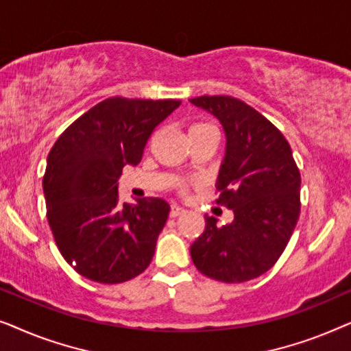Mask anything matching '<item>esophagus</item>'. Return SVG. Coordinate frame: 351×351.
Wrapping results in <instances>:
<instances>
[{
  "label": "esophagus",
  "instance_id": "34e87169",
  "mask_svg": "<svg viewBox=\"0 0 351 351\" xmlns=\"http://www.w3.org/2000/svg\"><path fill=\"white\" fill-rule=\"evenodd\" d=\"M184 213H185V209L180 208L179 204H172L171 206V213H169L171 217H179V215L184 214Z\"/></svg>",
  "mask_w": 351,
  "mask_h": 351
}]
</instances>
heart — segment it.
<instances>
[{"label": "heart", "instance_id": "obj_1", "mask_svg": "<svg viewBox=\"0 0 351 351\" xmlns=\"http://www.w3.org/2000/svg\"><path fill=\"white\" fill-rule=\"evenodd\" d=\"M209 134H217V128L209 121H195L189 126V137H203L209 136Z\"/></svg>", "mask_w": 351, "mask_h": 351}]
</instances>
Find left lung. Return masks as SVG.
<instances>
[{
  "mask_svg": "<svg viewBox=\"0 0 351 351\" xmlns=\"http://www.w3.org/2000/svg\"><path fill=\"white\" fill-rule=\"evenodd\" d=\"M222 123L227 152L217 177L215 203L232 209V223L206 228L191 244L195 267L222 282H244L278 262L300 214V171L280 129L243 100L230 95L190 99Z\"/></svg>",
  "mask_w": 351,
  "mask_h": 351,
  "instance_id": "obj_1",
  "label": "left lung"
}]
</instances>
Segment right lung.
Instances as JSON below:
<instances>
[{"mask_svg": "<svg viewBox=\"0 0 351 351\" xmlns=\"http://www.w3.org/2000/svg\"><path fill=\"white\" fill-rule=\"evenodd\" d=\"M180 100L110 97L75 119L47 156L46 215L62 257L88 280L118 285L150 265L169 204H119L118 179Z\"/></svg>", "mask_w": 351, "mask_h": 351, "instance_id": "add662e5", "label": "right lung"}]
</instances>
